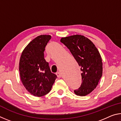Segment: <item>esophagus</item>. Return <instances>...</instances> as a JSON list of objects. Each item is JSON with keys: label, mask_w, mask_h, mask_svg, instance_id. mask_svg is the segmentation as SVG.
<instances>
[{"label": "esophagus", "mask_w": 121, "mask_h": 121, "mask_svg": "<svg viewBox=\"0 0 121 121\" xmlns=\"http://www.w3.org/2000/svg\"><path fill=\"white\" fill-rule=\"evenodd\" d=\"M56 75H57V76H58V77H59V78H60L61 77V73H60V72L56 73Z\"/></svg>", "instance_id": "obj_1"}]
</instances>
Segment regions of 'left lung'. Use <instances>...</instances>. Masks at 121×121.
<instances>
[{
    "mask_svg": "<svg viewBox=\"0 0 121 121\" xmlns=\"http://www.w3.org/2000/svg\"><path fill=\"white\" fill-rule=\"evenodd\" d=\"M60 42L68 48L81 67V87L74 90L76 95L85 96L93 91L102 74L101 56L92 42L84 36L76 35L61 38Z\"/></svg>",
    "mask_w": 121,
    "mask_h": 121,
    "instance_id": "obj_1",
    "label": "left lung"
}]
</instances>
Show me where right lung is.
<instances>
[{
    "instance_id": "right-lung-1",
    "label": "right lung",
    "mask_w": 121,
    "mask_h": 121,
    "mask_svg": "<svg viewBox=\"0 0 121 121\" xmlns=\"http://www.w3.org/2000/svg\"><path fill=\"white\" fill-rule=\"evenodd\" d=\"M50 35H40L28 44L22 52L19 62L22 83L26 90L36 97L50 92L56 75L51 72L44 52Z\"/></svg>"
}]
</instances>
